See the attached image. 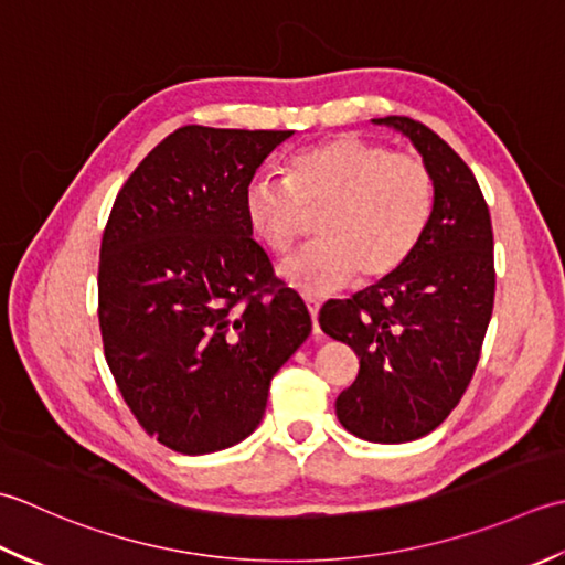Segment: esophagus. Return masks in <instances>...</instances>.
I'll return each mask as SVG.
<instances>
[{"label":"esophagus","instance_id":"34e87169","mask_svg":"<svg viewBox=\"0 0 565 565\" xmlns=\"http://www.w3.org/2000/svg\"><path fill=\"white\" fill-rule=\"evenodd\" d=\"M305 305L309 309V317H312V331L315 337H319V324H317V317H319V299L312 295H305Z\"/></svg>","mask_w":565,"mask_h":565}]
</instances>
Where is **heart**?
<instances>
[{
    "label": "heart",
    "instance_id": "heart-1",
    "mask_svg": "<svg viewBox=\"0 0 565 565\" xmlns=\"http://www.w3.org/2000/svg\"><path fill=\"white\" fill-rule=\"evenodd\" d=\"M434 198V175L419 156L343 134L299 148L285 180L253 178L244 214L260 244L285 256L305 234L307 214L321 212V241L287 258L278 275L299 292L327 295L355 273L363 280L395 273L427 232Z\"/></svg>",
    "mask_w": 565,
    "mask_h": 565
}]
</instances>
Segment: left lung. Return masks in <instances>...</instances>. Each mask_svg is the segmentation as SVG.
<instances>
[{"mask_svg": "<svg viewBox=\"0 0 565 565\" xmlns=\"http://www.w3.org/2000/svg\"><path fill=\"white\" fill-rule=\"evenodd\" d=\"M407 136L434 175L419 246L351 299H329L319 327L361 361L337 397L353 436L405 444L427 436L463 397L492 317V224L478 180L444 138L407 117L373 119Z\"/></svg>", "mask_w": 565, "mask_h": 565, "instance_id": "left-lung-1", "label": "left lung"}]
</instances>
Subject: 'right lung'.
<instances>
[{"label":"right lung","instance_id":"obj_1","mask_svg":"<svg viewBox=\"0 0 565 565\" xmlns=\"http://www.w3.org/2000/svg\"><path fill=\"white\" fill-rule=\"evenodd\" d=\"M290 136L182 126L111 206L99 253L105 355L138 424L178 454L256 431L273 375L312 331L244 214L248 182Z\"/></svg>","mask_w":565,"mask_h":565}]
</instances>
